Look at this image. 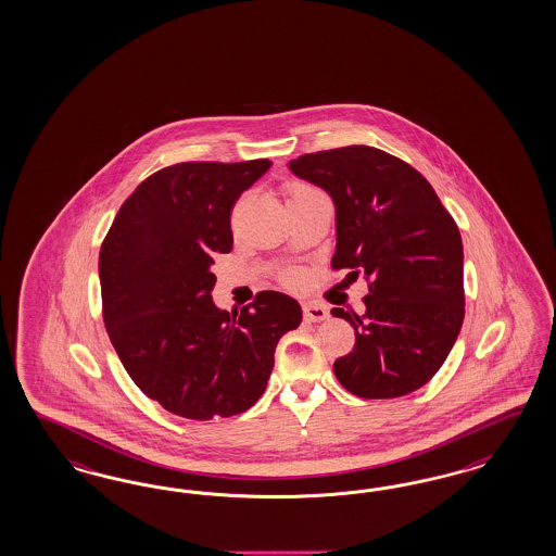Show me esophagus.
Segmentation results:
<instances>
[{
    "instance_id": "obj_1",
    "label": "esophagus",
    "mask_w": 556,
    "mask_h": 556,
    "mask_svg": "<svg viewBox=\"0 0 556 556\" xmlns=\"http://www.w3.org/2000/svg\"><path fill=\"white\" fill-rule=\"evenodd\" d=\"M303 316H305V320L321 321L330 316V312L320 303L309 302L303 305Z\"/></svg>"
}]
</instances>
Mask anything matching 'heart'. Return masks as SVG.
Instances as JSON below:
<instances>
[{"mask_svg":"<svg viewBox=\"0 0 556 556\" xmlns=\"http://www.w3.org/2000/svg\"><path fill=\"white\" fill-rule=\"evenodd\" d=\"M307 191H314V187L305 186V184H293V186L289 187V198L300 195V193H307ZM286 279L289 283H295L298 281V273H293V270L287 273Z\"/></svg>","mask_w":556,"mask_h":556,"instance_id":"b5f03b06","label":"heart"}]
</instances>
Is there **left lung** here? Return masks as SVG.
Returning a JSON list of instances; mask_svg holds the SVG:
<instances>
[{
  "label": "left lung",
  "mask_w": 556,
  "mask_h": 556,
  "mask_svg": "<svg viewBox=\"0 0 556 556\" xmlns=\"http://www.w3.org/2000/svg\"><path fill=\"white\" fill-rule=\"evenodd\" d=\"M337 207L332 269L365 273V314L332 309L354 328L334 363L340 386L365 400L426 386L451 353L465 318L463 240L432 186L402 159L372 147L309 152L289 163Z\"/></svg>",
  "instance_id": "8db88e82"
}]
</instances>
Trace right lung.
I'll return each instance as SVG.
<instances>
[{
  "label": "right lung",
  "instance_id": "1",
  "mask_svg": "<svg viewBox=\"0 0 556 556\" xmlns=\"http://www.w3.org/2000/svg\"><path fill=\"white\" fill-rule=\"evenodd\" d=\"M270 167L177 163L161 168L122 203L101 242V314L138 389L187 420L230 418L258 402L279 338L302 307L261 291L230 316L212 300L214 256L232 251L230 214Z\"/></svg>",
  "mask_w": 556,
  "mask_h": 556
}]
</instances>
